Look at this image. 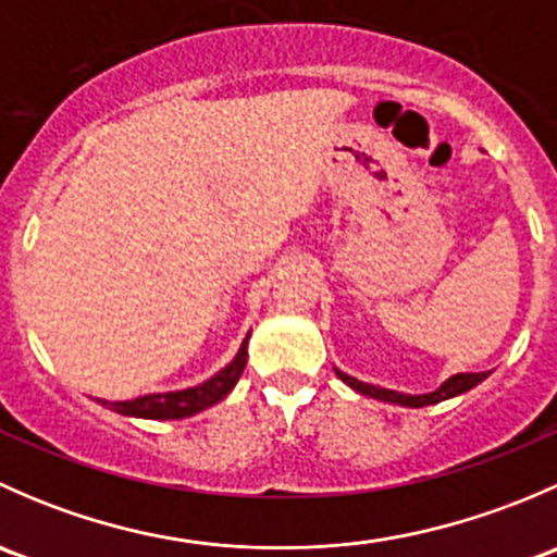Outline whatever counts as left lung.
<instances>
[{
  "mask_svg": "<svg viewBox=\"0 0 557 557\" xmlns=\"http://www.w3.org/2000/svg\"><path fill=\"white\" fill-rule=\"evenodd\" d=\"M334 372L342 383L350 385L352 391L363 393V396L377 398V401H387V404H398V407H412V409L429 407V404H440V401H447V398L460 396V393L471 391V387L480 385L482 380L487 377V372H480V374L460 372V374H453V377H447L445 383L436 387V391L418 393V396H412V393H401V391H391V387H383V385L363 383V380H356V377H350V374H345L342 369H334Z\"/></svg>",
  "mask_w": 557,
  "mask_h": 557,
  "instance_id": "1",
  "label": "left lung"
}]
</instances>
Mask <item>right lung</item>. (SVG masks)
I'll list each match as a JSON object with an SVG mask.
<instances>
[{
	"label": "right lung",
	"mask_w": 557,
	"mask_h": 557,
	"mask_svg": "<svg viewBox=\"0 0 557 557\" xmlns=\"http://www.w3.org/2000/svg\"><path fill=\"white\" fill-rule=\"evenodd\" d=\"M247 342H250V331L239 345L237 356L221 369V372L212 374L205 383L194 387H183V391H166V393H148V396L128 398V401H104L97 398V404L112 409L117 414H126V418H143V420H183L194 418V414L205 412V409L215 407L218 401L228 396L234 391V385L239 383L247 363Z\"/></svg>",
	"instance_id": "right-lung-1"
}]
</instances>
